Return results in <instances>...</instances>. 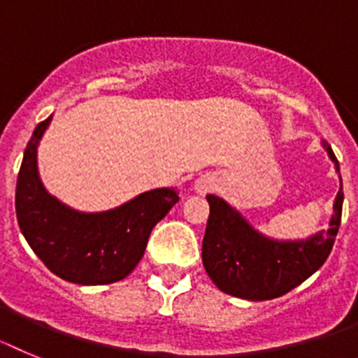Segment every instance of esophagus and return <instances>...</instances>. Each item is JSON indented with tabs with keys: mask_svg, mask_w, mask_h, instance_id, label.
I'll list each match as a JSON object with an SVG mask.
<instances>
[{
	"mask_svg": "<svg viewBox=\"0 0 358 358\" xmlns=\"http://www.w3.org/2000/svg\"><path fill=\"white\" fill-rule=\"evenodd\" d=\"M214 185H216V182H214L213 176H201V178H198L196 183H194V191H196L198 194H205V192H209L210 189H214Z\"/></svg>",
	"mask_w": 358,
	"mask_h": 358,
	"instance_id": "esophagus-1",
	"label": "esophagus"
}]
</instances>
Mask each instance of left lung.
I'll list each match as a JSON object with an SVG mask.
<instances>
[{
  "instance_id": "left-lung-1",
  "label": "left lung",
  "mask_w": 358,
  "mask_h": 358,
  "mask_svg": "<svg viewBox=\"0 0 358 358\" xmlns=\"http://www.w3.org/2000/svg\"><path fill=\"white\" fill-rule=\"evenodd\" d=\"M338 178L331 145L321 142ZM210 214L201 245L205 272L222 292L247 301L281 297L324 265L343 216V180L334 201L328 231L303 239H275L254 229L243 214L216 194H207Z\"/></svg>"
}]
</instances>
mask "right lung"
Listing matches in <instances>:
<instances>
[{"label":"right lung","mask_w":358,"mask_h":358,"mask_svg":"<svg viewBox=\"0 0 358 358\" xmlns=\"http://www.w3.org/2000/svg\"><path fill=\"white\" fill-rule=\"evenodd\" d=\"M52 117L34 129L17 175L21 232L46 268L64 281L86 287L120 281L138 265L153 227L173 209L178 194L175 187L151 189L101 213L66 205L50 194L37 167V148Z\"/></svg>","instance_id":"1"}]
</instances>
